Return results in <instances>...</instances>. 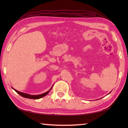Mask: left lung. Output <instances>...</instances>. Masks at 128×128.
<instances>
[{
    "label": "left lung",
    "mask_w": 128,
    "mask_h": 128,
    "mask_svg": "<svg viewBox=\"0 0 128 128\" xmlns=\"http://www.w3.org/2000/svg\"><path fill=\"white\" fill-rule=\"evenodd\" d=\"M110 92H111V91H110Z\"/></svg>",
    "instance_id": "left-lung-1"
}]
</instances>
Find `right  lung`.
I'll use <instances>...</instances> for the list:
<instances>
[{"mask_svg":"<svg viewBox=\"0 0 128 128\" xmlns=\"http://www.w3.org/2000/svg\"><path fill=\"white\" fill-rule=\"evenodd\" d=\"M52 86L51 88H50L48 91L44 93V94H38V95H32V94H26V93H24V92H21L18 91L16 90H15V89L14 88H12H12L13 89V90L15 91H16L18 94H20L21 96H23V97L26 98H29V99H40L41 98L44 97V96H45L47 95L49 93V92L51 90V89L52 88Z\"/></svg>","mask_w":128,"mask_h":128,"instance_id":"right-lung-1","label":"right lung"}]
</instances>
